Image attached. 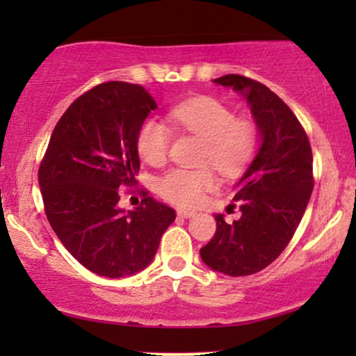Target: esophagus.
I'll use <instances>...</instances> for the list:
<instances>
[{
  "mask_svg": "<svg viewBox=\"0 0 356 356\" xmlns=\"http://www.w3.org/2000/svg\"><path fill=\"white\" fill-rule=\"evenodd\" d=\"M177 216H179V218L189 219V218H194L195 212L194 211H189V209H177Z\"/></svg>",
  "mask_w": 356,
  "mask_h": 356,
  "instance_id": "34e87169",
  "label": "esophagus"
}]
</instances>
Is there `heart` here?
Returning <instances> with one entry per match:
<instances>
[{
  "instance_id": "b5f03b06",
  "label": "heart",
  "mask_w": 356,
  "mask_h": 356,
  "mask_svg": "<svg viewBox=\"0 0 356 356\" xmlns=\"http://www.w3.org/2000/svg\"><path fill=\"white\" fill-rule=\"evenodd\" d=\"M169 118L175 129L204 140L201 164H209L227 177L239 175L251 162L257 145L256 125L212 97H194L170 107ZM172 132L164 122L149 117L137 132V150L147 164H164ZM214 186L207 169H174L157 181V191L167 201L192 207L202 201L204 192Z\"/></svg>"
}]
</instances>
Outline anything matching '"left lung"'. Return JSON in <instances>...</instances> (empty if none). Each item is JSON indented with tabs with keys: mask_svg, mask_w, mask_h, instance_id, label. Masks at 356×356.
Segmentation results:
<instances>
[{
	"mask_svg": "<svg viewBox=\"0 0 356 356\" xmlns=\"http://www.w3.org/2000/svg\"><path fill=\"white\" fill-rule=\"evenodd\" d=\"M212 81L246 100L259 147L232 189L241 218L227 222L214 214L216 234L201 257L222 275H254L283 252L303 218L313 192L312 147L291 108L266 85L241 75Z\"/></svg>",
	"mask_w": 356,
	"mask_h": 356,
	"instance_id": "obj_1",
	"label": "left lung"
}]
</instances>
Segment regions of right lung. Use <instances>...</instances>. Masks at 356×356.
Here are the masks:
<instances>
[{
    "label": "right lung",
    "instance_id": "right-lung-1",
    "mask_svg": "<svg viewBox=\"0 0 356 356\" xmlns=\"http://www.w3.org/2000/svg\"><path fill=\"white\" fill-rule=\"evenodd\" d=\"M155 108L142 85H97L60 118L40 165L48 222L67 251L99 276L145 269L175 219L174 209L149 195L132 211L118 204V189L137 182V132Z\"/></svg>",
    "mask_w": 356,
    "mask_h": 356
}]
</instances>
